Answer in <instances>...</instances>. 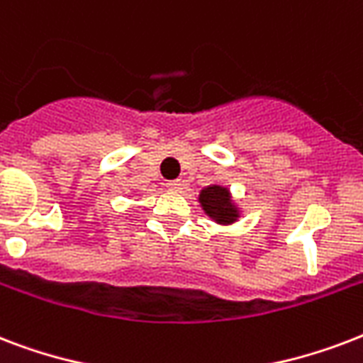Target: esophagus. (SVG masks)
I'll return each mask as SVG.
<instances>
[{"instance_id": "esophagus-1", "label": "esophagus", "mask_w": 363, "mask_h": 363, "mask_svg": "<svg viewBox=\"0 0 363 363\" xmlns=\"http://www.w3.org/2000/svg\"><path fill=\"white\" fill-rule=\"evenodd\" d=\"M167 188H169L171 192H182V188H184V181H181V179H177V181H169L167 182Z\"/></svg>"}]
</instances>
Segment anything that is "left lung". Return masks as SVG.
Instances as JSON below:
<instances>
[{
	"mask_svg": "<svg viewBox=\"0 0 363 363\" xmlns=\"http://www.w3.org/2000/svg\"><path fill=\"white\" fill-rule=\"evenodd\" d=\"M199 203L203 207L205 215L218 224H233L239 218L238 205L232 201V194L226 186L211 184L199 192Z\"/></svg>",
	"mask_w": 363,
	"mask_h": 363,
	"instance_id": "1",
	"label": "left lung"
}]
</instances>
